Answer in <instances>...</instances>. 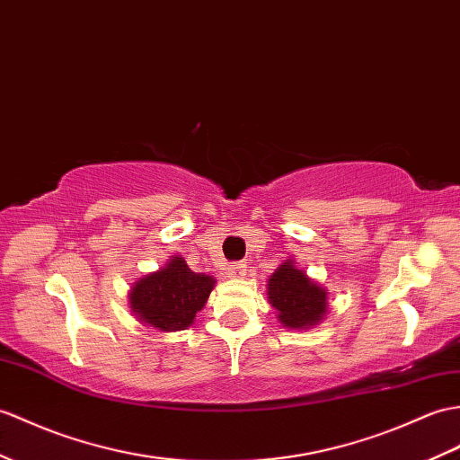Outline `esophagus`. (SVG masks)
Masks as SVG:
<instances>
[{
	"label": "esophagus",
	"instance_id": "34e87169",
	"mask_svg": "<svg viewBox=\"0 0 460 460\" xmlns=\"http://www.w3.org/2000/svg\"><path fill=\"white\" fill-rule=\"evenodd\" d=\"M226 272H227L229 279L241 280V279H244V274H247V266L241 264V262H231V264L227 266Z\"/></svg>",
	"mask_w": 460,
	"mask_h": 460
}]
</instances>
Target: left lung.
<instances>
[{
	"mask_svg": "<svg viewBox=\"0 0 460 460\" xmlns=\"http://www.w3.org/2000/svg\"><path fill=\"white\" fill-rule=\"evenodd\" d=\"M266 296L279 322L292 331L314 329L325 319L329 292L292 261H284L266 284Z\"/></svg>",
	"mask_w": 460,
	"mask_h": 460,
	"instance_id": "8db88e82",
	"label": "left lung"
}]
</instances>
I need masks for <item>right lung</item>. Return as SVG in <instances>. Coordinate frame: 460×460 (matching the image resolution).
Instances as JSON below:
<instances>
[{
    "label": "right lung",
    "mask_w": 460,
    "mask_h": 460,
    "mask_svg": "<svg viewBox=\"0 0 460 460\" xmlns=\"http://www.w3.org/2000/svg\"><path fill=\"white\" fill-rule=\"evenodd\" d=\"M216 279L188 269L180 254L151 274L138 279L129 290V307L138 323L163 333L188 329L208 304Z\"/></svg>",
    "instance_id": "right-lung-1"
}]
</instances>
